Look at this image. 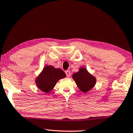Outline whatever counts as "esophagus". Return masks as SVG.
<instances>
[{
	"instance_id": "34e87169",
	"label": "esophagus",
	"mask_w": 133,
	"mask_h": 133,
	"mask_svg": "<svg viewBox=\"0 0 133 133\" xmlns=\"http://www.w3.org/2000/svg\"><path fill=\"white\" fill-rule=\"evenodd\" d=\"M65 74H66L67 77H69V76H70V75H71L70 71H69V70L65 71Z\"/></svg>"
}]
</instances>
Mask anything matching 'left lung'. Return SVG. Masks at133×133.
Returning <instances> with one entry per match:
<instances>
[{"label": "left lung", "mask_w": 133, "mask_h": 133, "mask_svg": "<svg viewBox=\"0 0 133 133\" xmlns=\"http://www.w3.org/2000/svg\"><path fill=\"white\" fill-rule=\"evenodd\" d=\"M79 89L83 93H87L94 88L96 83V78L90 74L84 67H81L77 72L72 75Z\"/></svg>", "instance_id": "obj_1"}]
</instances>
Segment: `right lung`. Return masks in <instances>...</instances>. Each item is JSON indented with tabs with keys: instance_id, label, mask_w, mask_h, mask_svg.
Instances as JSON below:
<instances>
[{
	"instance_id": "add662e5",
	"label": "right lung",
	"mask_w": 133,
	"mask_h": 133,
	"mask_svg": "<svg viewBox=\"0 0 133 133\" xmlns=\"http://www.w3.org/2000/svg\"><path fill=\"white\" fill-rule=\"evenodd\" d=\"M65 77L66 74L62 69L46 65L36 77L35 83L39 90L47 94L53 89L58 81Z\"/></svg>"
}]
</instances>
